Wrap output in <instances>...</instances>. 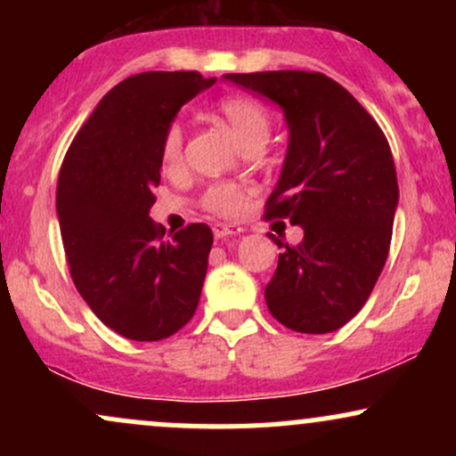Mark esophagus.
Returning <instances> with one entry per match:
<instances>
[{
    "instance_id": "1",
    "label": "esophagus",
    "mask_w": 456,
    "mask_h": 456,
    "mask_svg": "<svg viewBox=\"0 0 456 456\" xmlns=\"http://www.w3.org/2000/svg\"><path fill=\"white\" fill-rule=\"evenodd\" d=\"M240 232H242V227H238V224H224V223L214 224V235H216L218 240L232 238V235H238Z\"/></svg>"
}]
</instances>
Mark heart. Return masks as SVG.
Returning a JSON list of instances; mask_svg holds the SVG:
<instances>
[{"label": "heart", "mask_w": 456, "mask_h": 456, "mask_svg": "<svg viewBox=\"0 0 456 456\" xmlns=\"http://www.w3.org/2000/svg\"><path fill=\"white\" fill-rule=\"evenodd\" d=\"M218 111L224 115L238 139L244 145L265 143L270 137V111L261 104L257 98L244 96V94H232L218 102ZM182 148H184V128L180 122L169 124L162 134V159L169 167H175L182 160ZM248 191L244 186L233 184V182H216L203 192L201 206L208 212L216 214L223 218L240 216L246 208Z\"/></svg>", "instance_id": "obj_1"}]
</instances>
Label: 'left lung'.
I'll return each mask as SVG.
<instances>
[{
  "label": "left lung",
  "instance_id": "8db88e82",
  "mask_svg": "<svg viewBox=\"0 0 456 456\" xmlns=\"http://www.w3.org/2000/svg\"><path fill=\"white\" fill-rule=\"evenodd\" d=\"M279 104L289 128L265 218H289L305 240L282 248L265 305L282 326L334 332L369 300L388 259L399 184L384 133L366 109L322 72L224 75Z\"/></svg>",
  "mask_w": 456,
  "mask_h": 456
}]
</instances>
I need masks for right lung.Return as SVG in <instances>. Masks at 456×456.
<instances>
[{
    "label": "right lung",
    "instance_id": "1",
    "mask_svg": "<svg viewBox=\"0 0 456 456\" xmlns=\"http://www.w3.org/2000/svg\"><path fill=\"white\" fill-rule=\"evenodd\" d=\"M216 78L141 72L98 102L61 162L57 218L70 276L104 326L162 341L195 315L214 235L203 223L165 235L150 218L162 134Z\"/></svg>",
    "mask_w": 456,
    "mask_h": 456
}]
</instances>
